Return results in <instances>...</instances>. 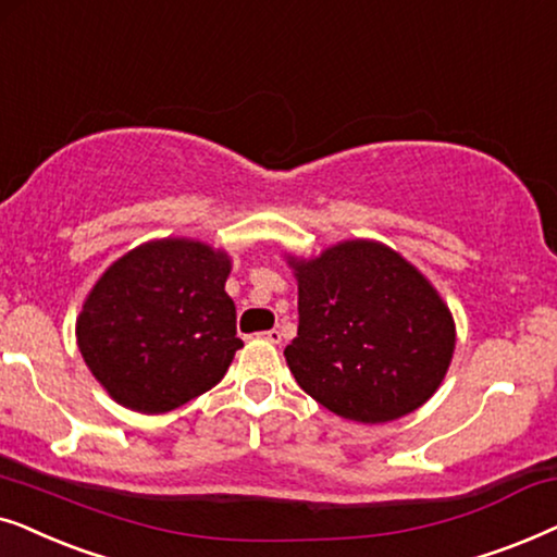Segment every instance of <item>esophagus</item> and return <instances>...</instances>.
Returning <instances> with one entry per match:
<instances>
[{"mask_svg": "<svg viewBox=\"0 0 557 557\" xmlns=\"http://www.w3.org/2000/svg\"><path fill=\"white\" fill-rule=\"evenodd\" d=\"M262 338L270 341V344H280V341H283V333H280L277 329H272V331H264Z\"/></svg>", "mask_w": 557, "mask_h": 557, "instance_id": "esophagus-1", "label": "esophagus"}]
</instances>
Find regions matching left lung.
Here are the masks:
<instances>
[{
    "mask_svg": "<svg viewBox=\"0 0 557 557\" xmlns=\"http://www.w3.org/2000/svg\"><path fill=\"white\" fill-rule=\"evenodd\" d=\"M290 264L298 336L285 359L315 403L374 425L433 397L454 356L456 325L410 262L384 244L356 239Z\"/></svg>",
    "mask_w": 557,
    "mask_h": 557,
    "instance_id": "obj_1",
    "label": "left lung"
}]
</instances>
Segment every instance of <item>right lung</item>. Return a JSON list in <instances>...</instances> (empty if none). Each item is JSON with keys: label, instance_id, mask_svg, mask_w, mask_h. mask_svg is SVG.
I'll use <instances>...</instances> for the list:
<instances>
[{"label": "right lung", "instance_id": "right-lung-1", "mask_svg": "<svg viewBox=\"0 0 557 557\" xmlns=\"http://www.w3.org/2000/svg\"><path fill=\"white\" fill-rule=\"evenodd\" d=\"M232 262L201 242L162 239L116 259L78 315L86 367L129 410H175L224 380L242 338L224 285Z\"/></svg>", "mask_w": 557, "mask_h": 557}]
</instances>
